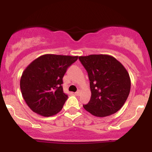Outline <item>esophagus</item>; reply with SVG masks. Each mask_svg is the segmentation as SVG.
Returning <instances> with one entry per match:
<instances>
[{
    "label": "esophagus",
    "instance_id": "obj_1",
    "mask_svg": "<svg viewBox=\"0 0 152 152\" xmlns=\"http://www.w3.org/2000/svg\"><path fill=\"white\" fill-rule=\"evenodd\" d=\"M79 94H80V91H78L75 92V95L76 96H79Z\"/></svg>",
    "mask_w": 152,
    "mask_h": 152
}]
</instances>
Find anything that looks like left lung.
Listing matches in <instances>:
<instances>
[{"label": "left lung", "instance_id": "left-lung-1", "mask_svg": "<svg viewBox=\"0 0 152 152\" xmlns=\"http://www.w3.org/2000/svg\"><path fill=\"white\" fill-rule=\"evenodd\" d=\"M78 59L88 73L91 91L89 102L83 108L99 117L117 112L130 92L131 80L126 69L109 55L94 54Z\"/></svg>", "mask_w": 152, "mask_h": 152}]
</instances>
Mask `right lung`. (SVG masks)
Returning a JSON list of instances; mask_svg holds the SVG:
<instances>
[{"mask_svg":"<svg viewBox=\"0 0 152 152\" xmlns=\"http://www.w3.org/2000/svg\"><path fill=\"white\" fill-rule=\"evenodd\" d=\"M78 56L46 54L31 62L23 72L20 86L29 108L36 114L51 116L62 109L68 96L63 77Z\"/></svg>","mask_w":152,"mask_h":152,"instance_id":"1","label":"right lung"}]
</instances>
